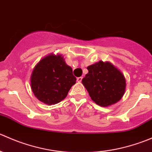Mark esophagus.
Masks as SVG:
<instances>
[{
    "label": "esophagus",
    "mask_w": 152,
    "mask_h": 152,
    "mask_svg": "<svg viewBox=\"0 0 152 152\" xmlns=\"http://www.w3.org/2000/svg\"><path fill=\"white\" fill-rule=\"evenodd\" d=\"M76 80H77L78 82H81L82 81V77H78Z\"/></svg>",
    "instance_id": "esophagus-1"
}]
</instances>
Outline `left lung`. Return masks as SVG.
<instances>
[{"label": "left lung", "instance_id": "left-lung-1", "mask_svg": "<svg viewBox=\"0 0 152 152\" xmlns=\"http://www.w3.org/2000/svg\"><path fill=\"white\" fill-rule=\"evenodd\" d=\"M82 84L92 100L101 107L117 103L124 96L126 80L121 72L110 62L102 61L87 67Z\"/></svg>", "mask_w": 152, "mask_h": 152}]
</instances>
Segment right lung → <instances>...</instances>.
<instances>
[{
    "mask_svg": "<svg viewBox=\"0 0 152 152\" xmlns=\"http://www.w3.org/2000/svg\"><path fill=\"white\" fill-rule=\"evenodd\" d=\"M76 78L60 55L50 54L39 61L32 72L31 87L40 102L51 105L67 96Z\"/></svg>",
    "mask_w": 152,
    "mask_h": 152,
    "instance_id": "1",
    "label": "right lung"
}]
</instances>
